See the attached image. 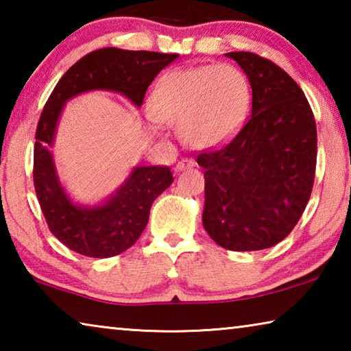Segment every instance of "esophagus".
I'll return each mask as SVG.
<instances>
[{
    "label": "esophagus",
    "mask_w": 351,
    "mask_h": 351,
    "mask_svg": "<svg viewBox=\"0 0 351 351\" xmlns=\"http://www.w3.org/2000/svg\"><path fill=\"white\" fill-rule=\"evenodd\" d=\"M195 167V162L192 159H181V161H178L176 164V171H182V170H187V169H193Z\"/></svg>",
    "instance_id": "obj_1"
}]
</instances>
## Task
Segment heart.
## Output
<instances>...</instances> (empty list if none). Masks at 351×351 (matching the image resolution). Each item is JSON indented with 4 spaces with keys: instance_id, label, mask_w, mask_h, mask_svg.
Instances as JSON below:
<instances>
[{
    "instance_id": "b5f03b06",
    "label": "heart",
    "mask_w": 351,
    "mask_h": 351,
    "mask_svg": "<svg viewBox=\"0 0 351 351\" xmlns=\"http://www.w3.org/2000/svg\"><path fill=\"white\" fill-rule=\"evenodd\" d=\"M249 99L245 75L229 64L173 69L156 83L148 111L154 122L178 128L189 147L209 150L240 132Z\"/></svg>"
}]
</instances>
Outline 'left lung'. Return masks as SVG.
Listing matches in <instances>:
<instances>
[{
  "label": "left lung",
  "instance_id": "8db88e82",
  "mask_svg": "<svg viewBox=\"0 0 351 351\" xmlns=\"http://www.w3.org/2000/svg\"><path fill=\"white\" fill-rule=\"evenodd\" d=\"M252 88V114L228 145L201 153L203 226L229 251L280 243L310 199L317 158L311 106L285 71L252 52H229Z\"/></svg>",
  "mask_w": 351,
  "mask_h": 351
}]
</instances>
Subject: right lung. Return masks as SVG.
Returning a JSON list of instances; mask_svg holds the SVG:
<instances>
[{
  "mask_svg": "<svg viewBox=\"0 0 351 351\" xmlns=\"http://www.w3.org/2000/svg\"><path fill=\"white\" fill-rule=\"evenodd\" d=\"M178 54L104 47L74 63L51 93L34 147V186L51 232L77 254L108 258L132 247L145 229L153 201L173 182L169 167L138 165L114 193L96 206L71 199L57 175L51 147L64 104L88 91H112L141 108L154 77Z\"/></svg>",
  "mask_w": 351,
  "mask_h": 351,
  "instance_id": "obj_1",
  "label": "right lung"
}]
</instances>
